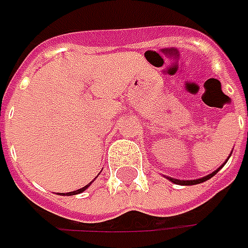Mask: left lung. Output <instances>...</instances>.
<instances>
[{"mask_svg": "<svg viewBox=\"0 0 248 248\" xmlns=\"http://www.w3.org/2000/svg\"><path fill=\"white\" fill-rule=\"evenodd\" d=\"M219 170V168H218ZM218 170L217 171H214V172H211L210 175L204 176V178H200V179H195V181H179V179H174V178H168L171 182H174V184H176V185H196V184H202V182H204V181H207V179H210L211 176H214L217 172H218Z\"/></svg>", "mask_w": 248, "mask_h": 248, "instance_id": "left-lung-1", "label": "left lung"}]
</instances>
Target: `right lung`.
Segmentation results:
<instances>
[{"mask_svg": "<svg viewBox=\"0 0 248 248\" xmlns=\"http://www.w3.org/2000/svg\"><path fill=\"white\" fill-rule=\"evenodd\" d=\"M90 185H87V186H84V187H81V189H78V190H76V192H70V193H67V195L70 196V195H78V193H81L82 190H85L87 187H88Z\"/></svg>", "mask_w": 248, "mask_h": 248, "instance_id": "1", "label": "right lung"}]
</instances>
